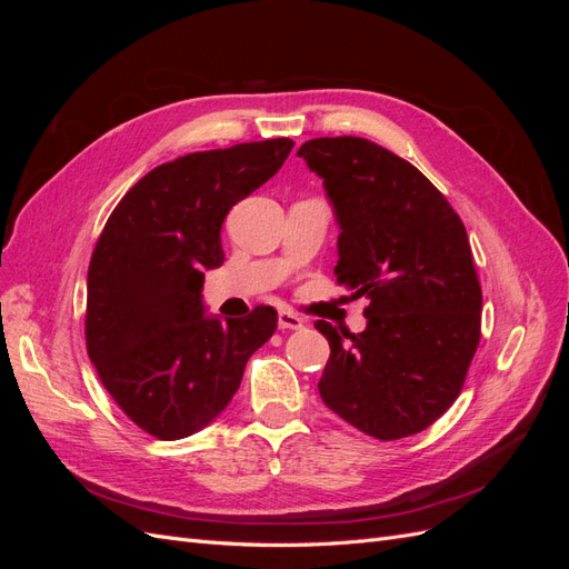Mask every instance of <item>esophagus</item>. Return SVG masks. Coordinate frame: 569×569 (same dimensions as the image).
Here are the masks:
<instances>
[{
	"label": "esophagus",
	"mask_w": 569,
	"mask_h": 569,
	"mask_svg": "<svg viewBox=\"0 0 569 569\" xmlns=\"http://www.w3.org/2000/svg\"><path fill=\"white\" fill-rule=\"evenodd\" d=\"M278 325H280V330H301L303 320L291 311H280L278 313Z\"/></svg>",
	"instance_id": "obj_1"
}]
</instances>
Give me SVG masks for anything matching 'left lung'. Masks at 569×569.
<instances>
[{
	"label": "left lung",
	"instance_id": "obj_1",
	"mask_svg": "<svg viewBox=\"0 0 569 569\" xmlns=\"http://www.w3.org/2000/svg\"><path fill=\"white\" fill-rule=\"evenodd\" d=\"M337 222V282L366 297L363 332L318 320L330 360L320 399L375 439L418 435L458 399L481 327V287L460 216L420 170L363 137L297 151Z\"/></svg>",
	"mask_w": 569,
	"mask_h": 569
}]
</instances>
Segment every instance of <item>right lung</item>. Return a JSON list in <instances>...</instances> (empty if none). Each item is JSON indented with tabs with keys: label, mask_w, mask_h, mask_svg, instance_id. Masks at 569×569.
Instances as JSON below:
<instances>
[{
	"label": "right lung",
	"mask_w": 569,
	"mask_h": 569,
	"mask_svg": "<svg viewBox=\"0 0 569 569\" xmlns=\"http://www.w3.org/2000/svg\"><path fill=\"white\" fill-rule=\"evenodd\" d=\"M287 137L187 153L137 182L109 216L88 270L84 339L120 410L163 441L213 422L249 356L278 327L272 306L206 316L203 272L222 266L220 228L282 168Z\"/></svg>",
	"instance_id": "right-lung-1"
}]
</instances>
